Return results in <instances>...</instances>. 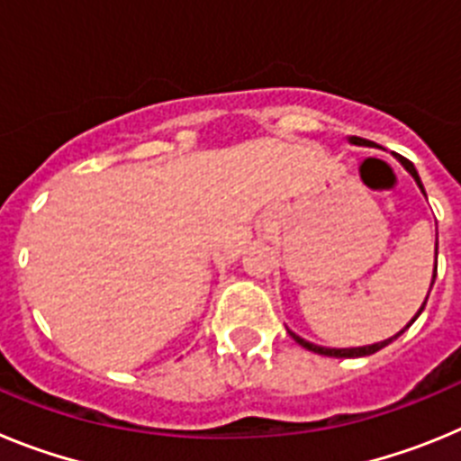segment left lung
Instances as JSON below:
<instances>
[{"label":"left lung","instance_id":"8db88e82","mask_svg":"<svg viewBox=\"0 0 461 461\" xmlns=\"http://www.w3.org/2000/svg\"><path fill=\"white\" fill-rule=\"evenodd\" d=\"M348 140H351L353 145H367V148H369V145H374V142L365 140V138H357V136H351V138H348ZM397 158H399V164L404 166V168L409 170L411 175H413L415 185L420 186V191H422V194H425V189H422V182H420V177H418V170H415V166L411 164L409 158H404V157H397ZM434 251H437V254H438V240H437V249H434ZM434 279H437V266H434ZM434 279H431V286H434ZM431 286H429V291H431ZM427 297H429V295H427ZM427 297H425V303H422L420 312L415 313V319H418V316H420V313H422V309H425ZM415 319H413V321H415ZM413 321H411V323H413ZM411 323L406 325L404 330H409ZM404 330H399L397 335L390 337V339H383V341H378V344H372V346H357V348H325V346H316V344H312V341L303 339V337H297L295 332H291V337L297 341V344L303 346V348H307V351H312V353H319V356H328V357H362V356H372V353L381 351L383 346H388L390 341L397 339L399 335H404Z\"/></svg>","mask_w":461,"mask_h":461}]
</instances>
